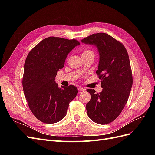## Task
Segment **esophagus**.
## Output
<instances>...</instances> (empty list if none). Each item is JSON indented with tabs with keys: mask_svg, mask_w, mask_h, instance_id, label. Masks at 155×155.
Wrapping results in <instances>:
<instances>
[{
	"mask_svg": "<svg viewBox=\"0 0 155 155\" xmlns=\"http://www.w3.org/2000/svg\"><path fill=\"white\" fill-rule=\"evenodd\" d=\"M78 90L80 91H85V88H84L83 87H79Z\"/></svg>",
	"mask_w": 155,
	"mask_h": 155,
	"instance_id": "34e87169",
	"label": "esophagus"
}]
</instances>
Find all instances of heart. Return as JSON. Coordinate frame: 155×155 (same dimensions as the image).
Returning a JSON list of instances; mask_svg holds the SVG:
<instances>
[{"label":"heart","instance_id":"b5f03b06","mask_svg":"<svg viewBox=\"0 0 155 155\" xmlns=\"http://www.w3.org/2000/svg\"><path fill=\"white\" fill-rule=\"evenodd\" d=\"M90 52H92V51L91 50H90V49H85V50H83V53H82V55H83V54H86L90 53Z\"/></svg>","mask_w":155,"mask_h":155}]
</instances>
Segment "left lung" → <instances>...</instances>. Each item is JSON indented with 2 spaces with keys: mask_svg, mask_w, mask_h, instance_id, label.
I'll list each match as a JSON object with an SVG mask.
<instances>
[{
  "mask_svg": "<svg viewBox=\"0 0 155 155\" xmlns=\"http://www.w3.org/2000/svg\"><path fill=\"white\" fill-rule=\"evenodd\" d=\"M96 45L100 54L96 74L102 92L88 88L91 100L86 105L87 114L95 123L105 125L118 117L128 101L133 85L129 55L124 45L105 33H97L81 40Z\"/></svg>",
  "mask_w": 155,
  "mask_h": 155,
  "instance_id": "1",
  "label": "left lung"
}]
</instances>
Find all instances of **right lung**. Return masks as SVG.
Returning a JSON list of instances; mask_svg holds the SVG:
<instances>
[{
    "label": "right lung",
    "mask_w": 155,
    "mask_h": 155,
    "mask_svg": "<svg viewBox=\"0 0 155 155\" xmlns=\"http://www.w3.org/2000/svg\"><path fill=\"white\" fill-rule=\"evenodd\" d=\"M79 45L74 39L49 37L27 55L23 91L33 114L42 122L54 124L64 118L69 104L78 94V88L74 85L59 88L55 78L64 67L68 54Z\"/></svg>",
    "instance_id": "right-lung-1"
}]
</instances>
